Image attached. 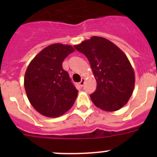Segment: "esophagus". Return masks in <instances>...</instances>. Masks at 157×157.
Here are the masks:
<instances>
[{"label":"esophagus","instance_id":"34e87169","mask_svg":"<svg viewBox=\"0 0 157 157\" xmlns=\"http://www.w3.org/2000/svg\"><path fill=\"white\" fill-rule=\"evenodd\" d=\"M85 81H86L85 78H82V80H81V81H80V82H79V86H83V85H84V83H85Z\"/></svg>","mask_w":157,"mask_h":157}]
</instances>
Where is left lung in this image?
Wrapping results in <instances>:
<instances>
[{
    "instance_id": "1",
    "label": "left lung",
    "mask_w": 157,
    "mask_h": 157,
    "mask_svg": "<svg viewBox=\"0 0 157 157\" xmlns=\"http://www.w3.org/2000/svg\"><path fill=\"white\" fill-rule=\"evenodd\" d=\"M74 47L87 57L97 82V89L90 95L93 103L106 112L122 109L132 95L135 82L126 54L113 42L98 36Z\"/></svg>"
}]
</instances>
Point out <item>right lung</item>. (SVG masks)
Masks as SVG:
<instances>
[{
	"instance_id": "obj_1",
	"label": "right lung",
	"mask_w": 157,
	"mask_h": 157,
	"mask_svg": "<svg viewBox=\"0 0 157 157\" xmlns=\"http://www.w3.org/2000/svg\"><path fill=\"white\" fill-rule=\"evenodd\" d=\"M74 51L70 45L52 44L37 53L27 67L25 91L33 108L42 116L59 117L74 105L78 91L62 67L63 59Z\"/></svg>"
}]
</instances>
